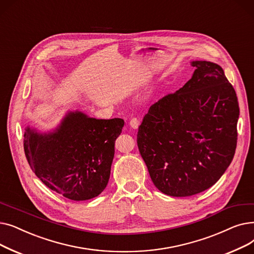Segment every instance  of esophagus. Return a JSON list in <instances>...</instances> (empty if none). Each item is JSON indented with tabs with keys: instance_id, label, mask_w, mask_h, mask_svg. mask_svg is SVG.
I'll return each mask as SVG.
<instances>
[{
	"instance_id": "1",
	"label": "esophagus",
	"mask_w": 254,
	"mask_h": 254,
	"mask_svg": "<svg viewBox=\"0 0 254 254\" xmlns=\"http://www.w3.org/2000/svg\"><path fill=\"white\" fill-rule=\"evenodd\" d=\"M129 124H130V126H131L132 128H133V129H136V128L138 127V125H139V121H138V119L133 118V119H131V120H130Z\"/></svg>"
}]
</instances>
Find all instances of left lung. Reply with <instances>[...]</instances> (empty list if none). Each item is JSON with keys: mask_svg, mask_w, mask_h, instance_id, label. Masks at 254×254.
<instances>
[{"mask_svg": "<svg viewBox=\"0 0 254 254\" xmlns=\"http://www.w3.org/2000/svg\"><path fill=\"white\" fill-rule=\"evenodd\" d=\"M192 77L154 103L138 127L137 146L154 185L171 196L213 186L237 147L239 103L223 69L193 61Z\"/></svg>", "mask_w": 254, "mask_h": 254, "instance_id": "1", "label": "left lung"}]
</instances>
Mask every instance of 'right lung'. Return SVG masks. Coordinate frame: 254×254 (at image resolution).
I'll return each instance as SVG.
<instances>
[{
  "label": "right lung",
  "mask_w": 254,
  "mask_h": 254,
  "mask_svg": "<svg viewBox=\"0 0 254 254\" xmlns=\"http://www.w3.org/2000/svg\"><path fill=\"white\" fill-rule=\"evenodd\" d=\"M123 126V119L98 120L69 112L53 132L39 133L28 126L23 149L44 185L71 200H87L98 196L108 183L115 140Z\"/></svg>",
  "instance_id": "obj_1"
}]
</instances>
